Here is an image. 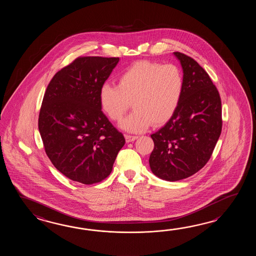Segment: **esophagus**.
Listing matches in <instances>:
<instances>
[{"mask_svg":"<svg viewBox=\"0 0 256 256\" xmlns=\"http://www.w3.org/2000/svg\"><path fill=\"white\" fill-rule=\"evenodd\" d=\"M138 138V136H129V134H126V139L127 142H130L134 141Z\"/></svg>","mask_w":256,"mask_h":256,"instance_id":"esophagus-1","label":"esophagus"}]
</instances>
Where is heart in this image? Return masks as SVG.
I'll use <instances>...</instances> for the list:
<instances>
[{"mask_svg": "<svg viewBox=\"0 0 256 256\" xmlns=\"http://www.w3.org/2000/svg\"><path fill=\"white\" fill-rule=\"evenodd\" d=\"M184 90V76L176 66L139 61L119 76L118 85L104 84L100 90V104L114 122L122 119L130 109L134 110L122 120V128L132 132L162 126L174 114Z\"/></svg>", "mask_w": 256, "mask_h": 256, "instance_id": "obj_1", "label": "heart"}]
</instances>
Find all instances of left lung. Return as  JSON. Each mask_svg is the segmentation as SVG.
<instances>
[{"label":"left lung","mask_w":256,"mask_h":256,"mask_svg":"<svg viewBox=\"0 0 256 256\" xmlns=\"http://www.w3.org/2000/svg\"><path fill=\"white\" fill-rule=\"evenodd\" d=\"M184 73V90L172 118L151 134L152 172L168 181L196 173L212 158L222 129V100L205 70L186 54L174 52Z\"/></svg>","instance_id":"left-lung-1"}]
</instances>
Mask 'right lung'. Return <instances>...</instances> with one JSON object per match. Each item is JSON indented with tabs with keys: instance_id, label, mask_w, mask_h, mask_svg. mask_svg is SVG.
Returning a JSON list of instances; mask_svg holds the SVG:
<instances>
[{
	"instance_id": "obj_1",
	"label": "right lung",
	"mask_w": 256,
	"mask_h": 256,
	"mask_svg": "<svg viewBox=\"0 0 256 256\" xmlns=\"http://www.w3.org/2000/svg\"><path fill=\"white\" fill-rule=\"evenodd\" d=\"M118 62L119 58H76L54 74L40 108L46 156L66 178L85 185L109 176L126 144L100 104V90Z\"/></svg>"
}]
</instances>
